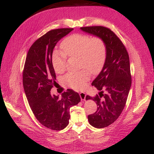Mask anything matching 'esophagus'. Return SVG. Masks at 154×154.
I'll list each match as a JSON object with an SVG mask.
<instances>
[{"label":"esophagus","mask_w":154,"mask_h":154,"mask_svg":"<svg viewBox=\"0 0 154 154\" xmlns=\"http://www.w3.org/2000/svg\"><path fill=\"white\" fill-rule=\"evenodd\" d=\"M79 95L81 97V100H85V98H86V94L83 93V92H81L79 93Z\"/></svg>","instance_id":"1"}]
</instances>
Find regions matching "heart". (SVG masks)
<instances>
[{
  "instance_id": "1",
  "label": "heart",
  "mask_w": 154,
  "mask_h": 154,
  "mask_svg": "<svg viewBox=\"0 0 154 154\" xmlns=\"http://www.w3.org/2000/svg\"><path fill=\"white\" fill-rule=\"evenodd\" d=\"M61 47L63 51L56 50L52 54L51 63L55 71L60 73L65 70L67 55L78 56L80 67L84 69L67 73L63 82L73 89H83L90 79V73L96 74L102 69L106 55L105 43L100 37L75 34L65 38Z\"/></svg>"
}]
</instances>
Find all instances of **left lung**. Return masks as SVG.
Segmentation results:
<instances>
[{
  "instance_id": "left-lung-1",
  "label": "left lung",
  "mask_w": 154,
  "mask_h": 154,
  "mask_svg": "<svg viewBox=\"0 0 154 154\" xmlns=\"http://www.w3.org/2000/svg\"><path fill=\"white\" fill-rule=\"evenodd\" d=\"M81 30L100 37L106 48V60L100 73L92 85L100 91L93 99L97 104L95 112L88 116L89 124L97 128L109 126L122 113L132 84L129 55L122 42L109 28L103 26H87Z\"/></svg>"
}]
</instances>
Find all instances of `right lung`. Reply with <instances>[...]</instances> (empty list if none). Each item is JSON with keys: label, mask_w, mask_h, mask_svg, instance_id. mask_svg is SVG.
<instances>
[{"label": "right lung", "mask_w": 154, "mask_h": 154, "mask_svg": "<svg viewBox=\"0 0 154 154\" xmlns=\"http://www.w3.org/2000/svg\"><path fill=\"white\" fill-rule=\"evenodd\" d=\"M73 28L55 29L32 45L23 71V86L31 110L36 119L49 129L61 130L69 124V109L81 101L78 93L69 89L61 96L51 95L55 86V73L51 63L54 49Z\"/></svg>", "instance_id": "obj_1"}]
</instances>
